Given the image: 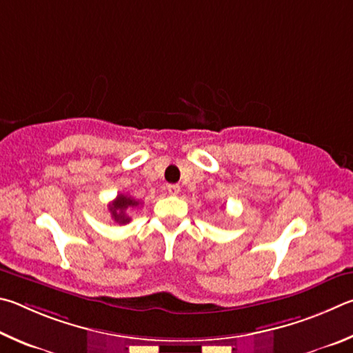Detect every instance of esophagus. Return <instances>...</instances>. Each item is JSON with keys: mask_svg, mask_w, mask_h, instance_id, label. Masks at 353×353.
<instances>
[{"mask_svg": "<svg viewBox=\"0 0 353 353\" xmlns=\"http://www.w3.org/2000/svg\"><path fill=\"white\" fill-rule=\"evenodd\" d=\"M180 190H181V188L178 186V184H169V186H167V192H169L170 195H178L180 194Z\"/></svg>", "mask_w": 353, "mask_h": 353, "instance_id": "1", "label": "esophagus"}]
</instances>
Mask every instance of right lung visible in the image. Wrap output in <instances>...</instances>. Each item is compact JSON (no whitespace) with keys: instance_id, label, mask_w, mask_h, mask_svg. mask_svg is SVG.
<instances>
[{"instance_id":"right-lung-1","label":"right lung","mask_w":353,"mask_h":353,"mask_svg":"<svg viewBox=\"0 0 353 353\" xmlns=\"http://www.w3.org/2000/svg\"><path fill=\"white\" fill-rule=\"evenodd\" d=\"M138 205H139V201H136L134 199H132V196L119 194L113 201L110 203L108 209H110V212H111V217H113V220L116 221V223L127 225L128 221L132 220L127 215V209L136 208Z\"/></svg>"}]
</instances>
